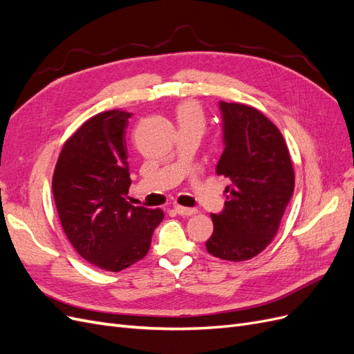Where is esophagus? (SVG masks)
<instances>
[{"label":"esophagus","instance_id":"1","mask_svg":"<svg viewBox=\"0 0 354 354\" xmlns=\"http://www.w3.org/2000/svg\"><path fill=\"white\" fill-rule=\"evenodd\" d=\"M176 212L180 214V216L183 217H189V216H194V214L198 212L196 208H187V207H181V205H176Z\"/></svg>","mask_w":354,"mask_h":354}]
</instances>
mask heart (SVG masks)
<instances>
[{
  "label": "heart",
  "instance_id": "heart-1",
  "mask_svg": "<svg viewBox=\"0 0 354 354\" xmlns=\"http://www.w3.org/2000/svg\"><path fill=\"white\" fill-rule=\"evenodd\" d=\"M178 116V122L180 125H186V124H195L203 127V112L201 109V106L195 102H185L178 106L177 111Z\"/></svg>",
  "mask_w": 354,
  "mask_h": 354
}]
</instances>
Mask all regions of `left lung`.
<instances>
[{"label":"left lung","mask_w":354,"mask_h":354,"mask_svg":"<svg viewBox=\"0 0 354 354\" xmlns=\"http://www.w3.org/2000/svg\"><path fill=\"white\" fill-rule=\"evenodd\" d=\"M224 151L217 174L230 178L227 201L212 214L207 251L221 260L245 261L272 242L294 194L295 176L282 133L259 109L220 102Z\"/></svg>","instance_id":"1"}]
</instances>
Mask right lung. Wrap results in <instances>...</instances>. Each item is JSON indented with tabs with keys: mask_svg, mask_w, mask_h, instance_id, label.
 Segmentation results:
<instances>
[{
	"mask_svg": "<svg viewBox=\"0 0 354 354\" xmlns=\"http://www.w3.org/2000/svg\"><path fill=\"white\" fill-rule=\"evenodd\" d=\"M130 116L113 109L85 121L63 145L53 174V196L69 242L84 260L108 272L142 260L164 218L160 208L127 201Z\"/></svg>",
	"mask_w": 354,
	"mask_h": 354,
	"instance_id": "1",
	"label": "right lung"
}]
</instances>
